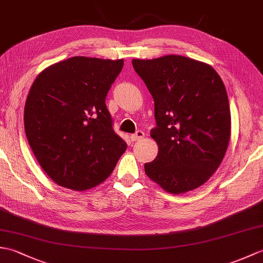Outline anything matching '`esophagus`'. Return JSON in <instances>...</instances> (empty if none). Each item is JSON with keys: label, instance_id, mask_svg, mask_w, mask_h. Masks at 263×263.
<instances>
[{"label": "esophagus", "instance_id": "esophagus-1", "mask_svg": "<svg viewBox=\"0 0 263 263\" xmlns=\"http://www.w3.org/2000/svg\"><path fill=\"white\" fill-rule=\"evenodd\" d=\"M143 137H144V133L141 130H139L135 133V135H131L130 139L132 141H138V140H140V139H142Z\"/></svg>", "mask_w": 263, "mask_h": 263}]
</instances>
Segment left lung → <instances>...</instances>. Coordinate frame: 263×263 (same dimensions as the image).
<instances>
[{"label":"left lung","instance_id":"1","mask_svg":"<svg viewBox=\"0 0 263 263\" xmlns=\"http://www.w3.org/2000/svg\"><path fill=\"white\" fill-rule=\"evenodd\" d=\"M155 102L150 136L158 155L144 164L150 180L180 194L197 189L219 167L231 138L224 82L212 66L181 55L132 60Z\"/></svg>","mask_w":263,"mask_h":263}]
</instances>
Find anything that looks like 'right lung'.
<instances>
[{
    "mask_svg": "<svg viewBox=\"0 0 263 263\" xmlns=\"http://www.w3.org/2000/svg\"><path fill=\"white\" fill-rule=\"evenodd\" d=\"M123 64L74 57L48 66L33 81L25 105L26 136L39 165L60 186H97L126 150L105 104Z\"/></svg>",
    "mask_w": 263,
    "mask_h": 263,
    "instance_id": "right-lung-1",
    "label": "right lung"
}]
</instances>
